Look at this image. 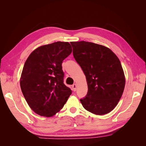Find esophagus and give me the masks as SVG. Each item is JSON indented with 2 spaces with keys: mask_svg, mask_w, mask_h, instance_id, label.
<instances>
[{
  "mask_svg": "<svg viewBox=\"0 0 146 146\" xmlns=\"http://www.w3.org/2000/svg\"><path fill=\"white\" fill-rule=\"evenodd\" d=\"M72 87V90L74 91H76L77 90V85L76 83L74 84Z\"/></svg>",
  "mask_w": 146,
  "mask_h": 146,
  "instance_id": "esophagus-1",
  "label": "esophagus"
}]
</instances>
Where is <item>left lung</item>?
I'll use <instances>...</instances> for the list:
<instances>
[{
    "mask_svg": "<svg viewBox=\"0 0 146 146\" xmlns=\"http://www.w3.org/2000/svg\"><path fill=\"white\" fill-rule=\"evenodd\" d=\"M75 60L85 74L88 93L83 107L96 115L111 111L124 90L125 78L120 61L109 48L91 42H70Z\"/></svg>",
    "mask_w": 146,
    "mask_h": 146,
    "instance_id": "left-lung-1",
    "label": "left lung"
}]
</instances>
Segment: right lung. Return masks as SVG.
Wrapping results in <instances>:
<instances>
[{
	"label": "right lung",
	"mask_w": 146,
	"mask_h": 146,
	"mask_svg": "<svg viewBox=\"0 0 146 146\" xmlns=\"http://www.w3.org/2000/svg\"><path fill=\"white\" fill-rule=\"evenodd\" d=\"M68 42H55L34 50L25 61L20 78L29 107L41 116L60 111L72 91L63 83V61L72 52Z\"/></svg>",
	"instance_id": "1"
}]
</instances>
